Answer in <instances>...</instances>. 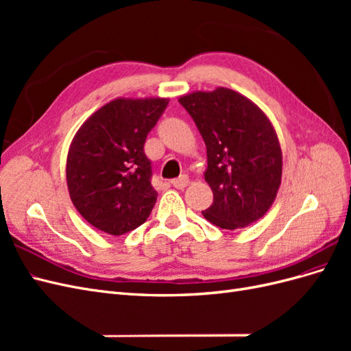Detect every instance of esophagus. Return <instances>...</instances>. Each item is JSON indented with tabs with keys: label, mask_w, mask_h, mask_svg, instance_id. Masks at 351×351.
<instances>
[{
	"label": "esophagus",
	"mask_w": 351,
	"mask_h": 351,
	"mask_svg": "<svg viewBox=\"0 0 351 351\" xmlns=\"http://www.w3.org/2000/svg\"><path fill=\"white\" fill-rule=\"evenodd\" d=\"M171 184L176 189H184L189 184V177L187 176H182V177H178V178H174V180H171Z\"/></svg>",
	"instance_id": "obj_1"
}]
</instances>
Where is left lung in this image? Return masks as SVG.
<instances>
[{"mask_svg":"<svg viewBox=\"0 0 351 351\" xmlns=\"http://www.w3.org/2000/svg\"><path fill=\"white\" fill-rule=\"evenodd\" d=\"M178 102L206 145L205 180L214 204L202 215L222 230L244 228L262 218L282 176L281 146L267 114L228 88L187 93Z\"/></svg>","mask_w":351,"mask_h":351,"instance_id":"8db88e82","label":"left lung"}]
</instances>
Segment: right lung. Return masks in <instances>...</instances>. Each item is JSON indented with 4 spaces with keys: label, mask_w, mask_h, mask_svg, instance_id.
<instances>
[{
    "label": "right lung",
    "mask_w": 351,
    "mask_h": 351,
    "mask_svg": "<svg viewBox=\"0 0 351 351\" xmlns=\"http://www.w3.org/2000/svg\"><path fill=\"white\" fill-rule=\"evenodd\" d=\"M167 105V98H117L74 134L67 187L73 205L95 228L121 236L151 215L158 193L143 146Z\"/></svg>",
    "instance_id": "1"
}]
</instances>
